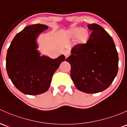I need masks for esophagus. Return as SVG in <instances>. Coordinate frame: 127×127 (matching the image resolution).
I'll return each mask as SVG.
<instances>
[{"mask_svg": "<svg viewBox=\"0 0 127 127\" xmlns=\"http://www.w3.org/2000/svg\"><path fill=\"white\" fill-rule=\"evenodd\" d=\"M64 56L66 57V58H67V57L69 56V55H70V53H69L68 51H66L64 53Z\"/></svg>", "mask_w": 127, "mask_h": 127, "instance_id": "1", "label": "esophagus"}]
</instances>
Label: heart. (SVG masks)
<instances>
[{
  "label": "heart",
  "mask_w": 127,
  "mask_h": 127,
  "mask_svg": "<svg viewBox=\"0 0 127 127\" xmlns=\"http://www.w3.org/2000/svg\"><path fill=\"white\" fill-rule=\"evenodd\" d=\"M70 34L72 37L77 36V39L79 42H83L88 39L89 33L86 29L76 27L70 29Z\"/></svg>",
  "instance_id": "1"
}]
</instances>
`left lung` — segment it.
<instances>
[{"label": "left lung", "instance_id": "1", "mask_svg": "<svg viewBox=\"0 0 127 127\" xmlns=\"http://www.w3.org/2000/svg\"><path fill=\"white\" fill-rule=\"evenodd\" d=\"M91 34L86 43L75 45L66 60L71 66L75 87L88 94L97 93L110 86L118 71L119 58L113 38L100 25H88Z\"/></svg>", "mask_w": 127, "mask_h": 127}]
</instances>
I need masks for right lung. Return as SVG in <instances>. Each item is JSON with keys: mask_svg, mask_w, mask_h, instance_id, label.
I'll return each mask as SVG.
<instances>
[{"mask_svg": "<svg viewBox=\"0 0 127 127\" xmlns=\"http://www.w3.org/2000/svg\"><path fill=\"white\" fill-rule=\"evenodd\" d=\"M46 25L25 27L12 41L7 51L6 68L16 88L28 95H38L49 89L55 72L64 61V55L55 59L41 56L37 38L47 30Z\"/></svg>", "mask_w": 127, "mask_h": 127, "instance_id": "right-lung-1", "label": "right lung"}]
</instances>
